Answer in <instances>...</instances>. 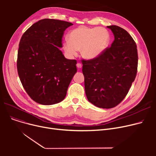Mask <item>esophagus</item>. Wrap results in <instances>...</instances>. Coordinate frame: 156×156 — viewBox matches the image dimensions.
Listing matches in <instances>:
<instances>
[{"label":"esophagus","instance_id":"obj_1","mask_svg":"<svg viewBox=\"0 0 156 156\" xmlns=\"http://www.w3.org/2000/svg\"><path fill=\"white\" fill-rule=\"evenodd\" d=\"M76 67L78 68V69H80V68H81V67H82V65H81V64H80V63H77L76 64Z\"/></svg>","mask_w":156,"mask_h":156}]
</instances>
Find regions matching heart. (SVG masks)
Wrapping results in <instances>:
<instances>
[{
	"instance_id": "b5f03b06",
	"label": "heart",
	"mask_w": 156,
	"mask_h": 156,
	"mask_svg": "<svg viewBox=\"0 0 156 156\" xmlns=\"http://www.w3.org/2000/svg\"><path fill=\"white\" fill-rule=\"evenodd\" d=\"M110 41V34L105 28L81 27L70 32L69 40L63 43V47L69 57L76 55L80 49L81 55L84 59L92 60L105 51Z\"/></svg>"
}]
</instances>
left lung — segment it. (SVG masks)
<instances>
[{"mask_svg": "<svg viewBox=\"0 0 156 156\" xmlns=\"http://www.w3.org/2000/svg\"><path fill=\"white\" fill-rule=\"evenodd\" d=\"M114 37L111 47L97 58L82 60L87 99L96 107H116L127 95L137 72L136 45L119 27H107Z\"/></svg>", "mask_w": 156, "mask_h": 156, "instance_id": "left-lung-1", "label": "left lung"}]
</instances>
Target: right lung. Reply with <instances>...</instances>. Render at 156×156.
Masks as SVG:
<instances>
[{
	"label": "right lung",
	"mask_w": 156,
	"mask_h": 156,
	"mask_svg": "<svg viewBox=\"0 0 156 156\" xmlns=\"http://www.w3.org/2000/svg\"><path fill=\"white\" fill-rule=\"evenodd\" d=\"M73 23L44 19L23 35L17 60L18 75L31 99L42 105L63 101L73 76L76 61L68 59L59 48L65 30Z\"/></svg>",
	"instance_id": "1"
}]
</instances>
